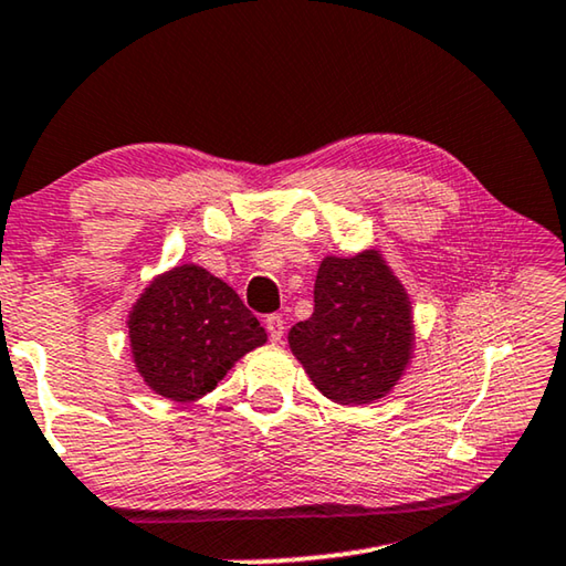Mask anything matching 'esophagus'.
I'll list each match as a JSON object with an SVG mask.
<instances>
[{"label":"esophagus","mask_w":566,"mask_h":566,"mask_svg":"<svg viewBox=\"0 0 566 566\" xmlns=\"http://www.w3.org/2000/svg\"><path fill=\"white\" fill-rule=\"evenodd\" d=\"M264 327H266L269 339H272V343H282V337H284V319L280 315H269L264 319Z\"/></svg>","instance_id":"34e87169"}]
</instances>
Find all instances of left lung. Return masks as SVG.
<instances>
[{
  "instance_id": "8db88e82",
  "label": "left lung",
  "mask_w": 566,
  "mask_h": 566,
  "mask_svg": "<svg viewBox=\"0 0 566 566\" xmlns=\"http://www.w3.org/2000/svg\"><path fill=\"white\" fill-rule=\"evenodd\" d=\"M410 300L380 251L325 256L315 312L290 329V347L322 396L367 406L388 396L412 355Z\"/></svg>"
}]
</instances>
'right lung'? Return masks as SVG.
Wrapping results in <instances>:
<instances>
[{
	"instance_id": "1",
	"label": "right lung",
	"mask_w": 566,
	"mask_h": 566,
	"mask_svg": "<svg viewBox=\"0 0 566 566\" xmlns=\"http://www.w3.org/2000/svg\"><path fill=\"white\" fill-rule=\"evenodd\" d=\"M136 370L158 396L191 402L217 388L266 332L239 294L203 266L158 274L128 315Z\"/></svg>"
}]
</instances>
